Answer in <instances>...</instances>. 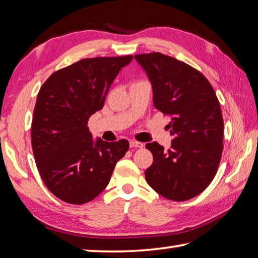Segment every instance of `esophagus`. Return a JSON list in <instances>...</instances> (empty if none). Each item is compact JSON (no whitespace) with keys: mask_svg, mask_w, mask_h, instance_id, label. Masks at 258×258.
<instances>
[{"mask_svg":"<svg viewBox=\"0 0 258 258\" xmlns=\"http://www.w3.org/2000/svg\"><path fill=\"white\" fill-rule=\"evenodd\" d=\"M130 146L132 147V149H142V147L144 146L143 143H141V142H136V141H131L130 142Z\"/></svg>","mask_w":258,"mask_h":258,"instance_id":"esophagus-1","label":"esophagus"}]
</instances>
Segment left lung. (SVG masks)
<instances>
[{
	"label": "left lung",
	"instance_id": "left-lung-1",
	"mask_svg": "<svg viewBox=\"0 0 258 258\" xmlns=\"http://www.w3.org/2000/svg\"><path fill=\"white\" fill-rule=\"evenodd\" d=\"M135 59L149 76L154 106L171 117L173 136L167 151L156 142L146 144L154 160L146 182L167 200L193 199L211 184L222 157L224 123L215 91L201 72L174 57L150 53Z\"/></svg>",
	"mask_w": 258,
	"mask_h": 258
}]
</instances>
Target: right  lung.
<instances>
[{
  "instance_id": "right-lung-1",
  "label": "right lung",
  "mask_w": 258,
  "mask_h": 258,
  "mask_svg": "<svg viewBox=\"0 0 258 258\" xmlns=\"http://www.w3.org/2000/svg\"><path fill=\"white\" fill-rule=\"evenodd\" d=\"M132 55L84 58L54 72L42 85L33 113L31 141L36 166L52 193L85 204L105 189L126 140H94L89 118L104 106L107 92Z\"/></svg>"
}]
</instances>
